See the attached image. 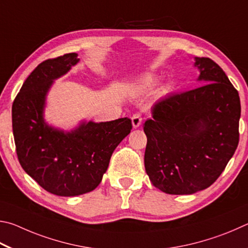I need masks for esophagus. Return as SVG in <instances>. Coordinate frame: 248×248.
<instances>
[{
	"mask_svg": "<svg viewBox=\"0 0 248 248\" xmlns=\"http://www.w3.org/2000/svg\"><path fill=\"white\" fill-rule=\"evenodd\" d=\"M141 115L140 114H134L132 116V125L134 128H138L141 125Z\"/></svg>",
	"mask_w": 248,
	"mask_h": 248,
	"instance_id": "34e87169",
	"label": "esophagus"
}]
</instances>
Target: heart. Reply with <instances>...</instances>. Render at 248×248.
I'll use <instances>...</instances> for the list:
<instances>
[{
    "mask_svg": "<svg viewBox=\"0 0 248 248\" xmlns=\"http://www.w3.org/2000/svg\"><path fill=\"white\" fill-rule=\"evenodd\" d=\"M160 78L158 76L154 75V74H145L141 77L138 78L135 82L136 90L140 91V93H144V91H148L150 89L155 88V86L159 84ZM170 91V86L166 85L163 86L161 90H160V93L166 94Z\"/></svg>",
    "mask_w": 248,
    "mask_h": 248,
    "instance_id": "heart-1",
    "label": "heart"
}]
</instances>
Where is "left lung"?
I'll use <instances>...</instances> for the list:
<instances>
[{
    "mask_svg": "<svg viewBox=\"0 0 248 248\" xmlns=\"http://www.w3.org/2000/svg\"><path fill=\"white\" fill-rule=\"evenodd\" d=\"M194 61L202 86L159 100L144 126L146 172L155 187L171 195L209 187L238 145L237 90L214 61Z\"/></svg>",
    "mask_w": 248,
    "mask_h": 248,
    "instance_id": "left-lung-1",
    "label": "left lung"
}]
</instances>
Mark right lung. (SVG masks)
<instances>
[{
  "label": "right lung",
  "mask_w": 248,
  "mask_h": 248,
  "mask_svg": "<svg viewBox=\"0 0 248 248\" xmlns=\"http://www.w3.org/2000/svg\"><path fill=\"white\" fill-rule=\"evenodd\" d=\"M78 62L77 53H68L39 64L21 86L12 108L21 168L46 192L63 197H75L97 187L113 151L132 129L127 117L100 123L81 120L71 129L46 121L50 89Z\"/></svg>",
  "instance_id": "obj_1"
}]
</instances>
